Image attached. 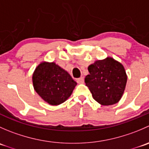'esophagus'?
Masks as SVG:
<instances>
[{
	"label": "esophagus",
	"mask_w": 149,
	"mask_h": 149,
	"mask_svg": "<svg viewBox=\"0 0 149 149\" xmlns=\"http://www.w3.org/2000/svg\"><path fill=\"white\" fill-rule=\"evenodd\" d=\"M77 82L79 84H84V78L83 77H81V78H79V79H77Z\"/></svg>",
	"instance_id": "esophagus-1"
}]
</instances>
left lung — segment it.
Masks as SVG:
<instances>
[{
  "label": "left lung",
  "instance_id": "8db88e82",
  "mask_svg": "<svg viewBox=\"0 0 149 149\" xmlns=\"http://www.w3.org/2000/svg\"><path fill=\"white\" fill-rule=\"evenodd\" d=\"M85 77L94 100L104 106L118 103L123 95L127 76L123 64L111 57L96 61Z\"/></svg>",
  "mask_w": 149,
  "mask_h": 149
}]
</instances>
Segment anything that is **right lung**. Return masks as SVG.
<instances>
[{
	"mask_svg": "<svg viewBox=\"0 0 149 149\" xmlns=\"http://www.w3.org/2000/svg\"><path fill=\"white\" fill-rule=\"evenodd\" d=\"M32 83L38 95L50 105L65 102L77 85L70 75L55 62L42 61L36 67Z\"/></svg>",
	"mask_w": 149,
	"mask_h": 149,
	"instance_id": "right-lung-1",
	"label": "right lung"
}]
</instances>
